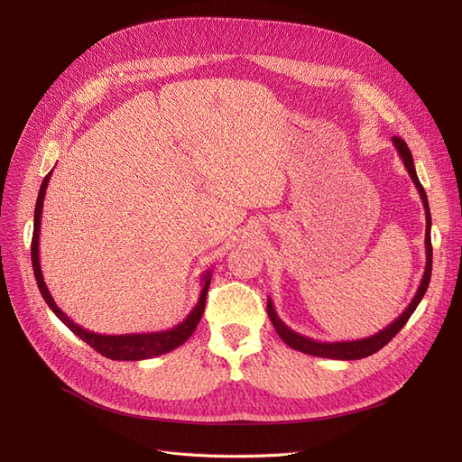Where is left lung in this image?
<instances>
[{
	"instance_id": "left-lung-1",
	"label": "left lung",
	"mask_w": 462,
	"mask_h": 462,
	"mask_svg": "<svg viewBox=\"0 0 462 462\" xmlns=\"http://www.w3.org/2000/svg\"><path fill=\"white\" fill-rule=\"evenodd\" d=\"M393 145L397 153L401 155L404 168L408 170V174L414 181V185L420 190V199L423 202L425 208V221H427V228H425V253H427V263H425V272H423V279L420 282L418 292L414 296V300L410 301V305L402 310V314H399V319H395L390 326H385L383 329H380L378 333L365 337V338H356V341H337V343H322V341H314L310 337H305L298 331H294L292 328H288L279 317L273 309V301L272 298H268V314H270V320L275 328V331L279 333V337L282 341L294 350H300L303 354L309 356H319V357H329V359H361V357H367L376 354L380 348H383L387 343L392 341V338L404 328V324L408 322V319L411 317V312L416 310V307L420 305V301L423 300L429 282H430V272H432V245H430V209H429V200H427V192L423 190L420 178L416 174V168H414V159H411V153L408 150V145L404 140H401L399 136L392 138Z\"/></svg>"
}]
</instances>
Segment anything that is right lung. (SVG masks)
I'll list each match as a JSON object with an SVG mask.
<instances>
[{
    "mask_svg": "<svg viewBox=\"0 0 462 462\" xmlns=\"http://www.w3.org/2000/svg\"><path fill=\"white\" fill-rule=\"evenodd\" d=\"M52 174V172H51ZM51 174H46L41 189H39V197L35 204V215H33V237H32V263H33V273L37 286L41 290V296L46 301V305L52 309L56 317L72 331L79 335L84 343H88L93 350L99 352L101 356L116 361H140V359H150L155 356H162L170 350H176L181 346L187 338L192 335V331L197 329L204 309H206V296H208V288L211 282V270H208L200 281H202V290H200V298L194 305V309L187 314V319L164 331H152V333H129V335H101V333H93L84 329L82 326L72 322L67 314L56 305L52 294L48 292L46 282L42 279L41 272V262H39V234H41V213H42V202H44V194L48 181H51Z\"/></svg>",
    "mask_w": 462,
    "mask_h": 462,
    "instance_id": "right-lung-1",
    "label": "right lung"
}]
</instances>
